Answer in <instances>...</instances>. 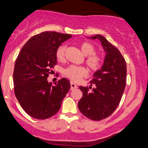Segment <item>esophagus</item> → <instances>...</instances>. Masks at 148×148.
<instances>
[{
    "label": "esophagus",
    "instance_id": "obj_1",
    "mask_svg": "<svg viewBox=\"0 0 148 148\" xmlns=\"http://www.w3.org/2000/svg\"><path fill=\"white\" fill-rule=\"evenodd\" d=\"M76 88H77V84H76L75 83L71 82V90H74V89H76Z\"/></svg>",
    "mask_w": 148,
    "mask_h": 148
}]
</instances>
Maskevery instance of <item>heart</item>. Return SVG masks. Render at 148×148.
<instances>
[{
	"label": "heart",
	"mask_w": 148,
	"mask_h": 148,
	"mask_svg": "<svg viewBox=\"0 0 148 148\" xmlns=\"http://www.w3.org/2000/svg\"><path fill=\"white\" fill-rule=\"evenodd\" d=\"M66 47L61 45L56 51V58L58 61H62L64 58ZM80 49L85 56H87L86 59V63L90 71H95L98 70L101 66L102 60L100 56L95 53V47L92 44L89 42H83L80 45ZM63 74L66 77L73 80V81H79L87 75V71L83 66L76 65H71L63 71Z\"/></svg>",
	"instance_id": "b5f03b06"
}]
</instances>
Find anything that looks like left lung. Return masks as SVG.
Returning <instances> with one entry per match:
<instances>
[{
    "label": "left lung",
    "mask_w": 148,
    "mask_h": 148,
    "mask_svg": "<svg viewBox=\"0 0 148 148\" xmlns=\"http://www.w3.org/2000/svg\"><path fill=\"white\" fill-rule=\"evenodd\" d=\"M87 38L99 40L106 56L103 65L93 74L90 82L95 88L90 91L88 87L79 86L83 96L78 102V108L85 116L100 121L110 116L121 101L126 85V62L119 51L103 36L95 35Z\"/></svg>",
    "instance_id": "8db88e82"
}]
</instances>
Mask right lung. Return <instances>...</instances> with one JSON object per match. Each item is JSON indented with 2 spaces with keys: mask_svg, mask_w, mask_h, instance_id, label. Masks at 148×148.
<instances>
[{
  "mask_svg": "<svg viewBox=\"0 0 148 148\" xmlns=\"http://www.w3.org/2000/svg\"><path fill=\"white\" fill-rule=\"evenodd\" d=\"M70 34L45 32L31 38L16 60L14 92L23 110L37 119H46L56 114L71 88L66 78L52 84L47 77L57 64L56 51Z\"/></svg>",
  "mask_w": 148,
  "mask_h": 148,
  "instance_id": "obj_1",
  "label": "right lung"
}]
</instances>
